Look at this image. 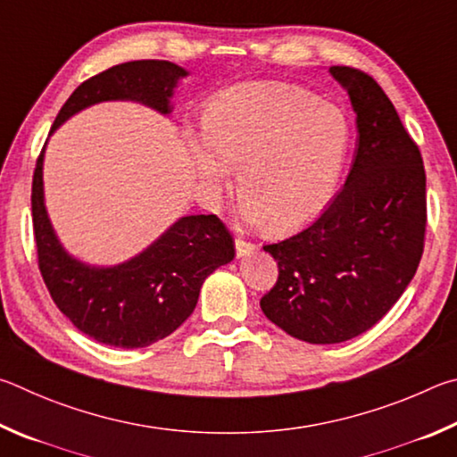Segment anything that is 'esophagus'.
I'll return each mask as SVG.
<instances>
[{
  "label": "esophagus",
  "mask_w": 457,
  "mask_h": 457,
  "mask_svg": "<svg viewBox=\"0 0 457 457\" xmlns=\"http://www.w3.org/2000/svg\"><path fill=\"white\" fill-rule=\"evenodd\" d=\"M235 249H237L238 257H249V254L254 251V245L249 241H243V238H237Z\"/></svg>",
  "instance_id": "34e87169"
}]
</instances>
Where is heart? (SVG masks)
I'll return each instance as SVG.
<instances>
[{"label": "heart", "instance_id": "obj_1", "mask_svg": "<svg viewBox=\"0 0 457 457\" xmlns=\"http://www.w3.org/2000/svg\"><path fill=\"white\" fill-rule=\"evenodd\" d=\"M204 138L190 136L208 187L238 170L245 219L289 233L325 211L353 152L345 110L299 86L253 82L216 94L203 114Z\"/></svg>", "mask_w": 457, "mask_h": 457}]
</instances>
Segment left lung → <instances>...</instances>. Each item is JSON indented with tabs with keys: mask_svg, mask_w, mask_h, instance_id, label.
I'll return each mask as SVG.
<instances>
[{
	"mask_svg": "<svg viewBox=\"0 0 457 457\" xmlns=\"http://www.w3.org/2000/svg\"><path fill=\"white\" fill-rule=\"evenodd\" d=\"M329 71L357 114L345 187L311 227L262 246L278 267L262 313L315 345L353 339L395 305L420 267L428 222L421 152L394 104L365 71Z\"/></svg>",
	"mask_w": 457,
	"mask_h": 457,
	"instance_id": "8db88e82",
	"label": "left lung"
}]
</instances>
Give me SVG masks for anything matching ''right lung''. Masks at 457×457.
Segmentation results:
<instances>
[{"label":"right lung","instance_id":"right-lung-1","mask_svg":"<svg viewBox=\"0 0 457 457\" xmlns=\"http://www.w3.org/2000/svg\"><path fill=\"white\" fill-rule=\"evenodd\" d=\"M188 71L166 60H138L79 84L52 130L76 112L108 100H134L170 114V98ZM44 150L31 182V220L37 267L58 309L87 337L110 347L138 349L164 339L196 307L204 278L235 259V241L216 214L176 220L146 251L116 267H90L70 257L44 206Z\"/></svg>","mask_w":457,"mask_h":457}]
</instances>
